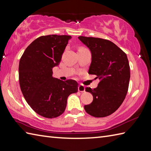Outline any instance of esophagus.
Masks as SVG:
<instances>
[{"mask_svg": "<svg viewBox=\"0 0 151 151\" xmlns=\"http://www.w3.org/2000/svg\"><path fill=\"white\" fill-rule=\"evenodd\" d=\"M78 90L80 92H84L85 91V87L84 85L82 84H80L78 85Z\"/></svg>", "mask_w": 151, "mask_h": 151, "instance_id": "esophagus-1", "label": "esophagus"}]
</instances>
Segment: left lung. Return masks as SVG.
I'll return each instance as SVG.
<instances>
[{
	"label": "left lung",
	"mask_w": 151,
	"mask_h": 151,
	"mask_svg": "<svg viewBox=\"0 0 151 151\" xmlns=\"http://www.w3.org/2000/svg\"><path fill=\"white\" fill-rule=\"evenodd\" d=\"M78 39L91 52L88 73L100 80L96 88H86L93 100L85 105L84 109L91 116H108L119 108L128 92L130 73L127 56L109 40L84 36H79Z\"/></svg>",
	"instance_id": "1"
}]
</instances>
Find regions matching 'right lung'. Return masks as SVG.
<instances>
[{"mask_svg": "<svg viewBox=\"0 0 151 151\" xmlns=\"http://www.w3.org/2000/svg\"><path fill=\"white\" fill-rule=\"evenodd\" d=\"M70 36L48 35L35 40L22 54L19 80L25 100L41 116L54 118L65 110L67 98L78 91L74 80L62 81L52 76V68L62 59Z\"/></svg>", "mask_w": 151, "mask_h": 151, "instance_id": "add662e5", "label": "right lung"}]
</instances>
